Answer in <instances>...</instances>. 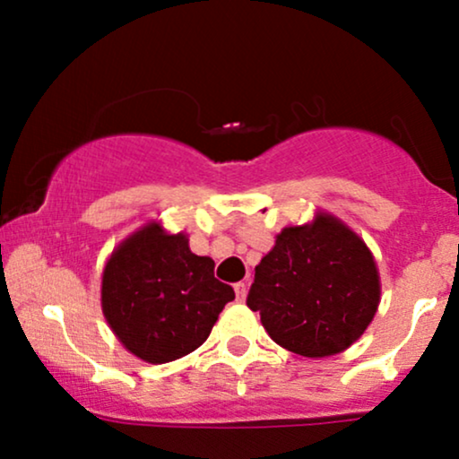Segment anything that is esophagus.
<instances>
[{
	"mask_svg": "<svg viewBox=\"0 0 459 459\" xmlns=\"http://www.w3.org/2000/svg\"><path fill=\"white\" fill-rule=\"evenodd\" d=\"M246 282H237L235 284V296H237V299H239V302H244L246 299Z\"/></svg>",
	"mask_w": 459,
	"mask_h": 459,
	"instance_id": "obj_1",
	"label": "esophagus"
}]
</instances>
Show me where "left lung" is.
<instances>
[{
	"instance_id": "obj_1",
	"label": "left lung",
	"mask_w": 459,
	"mask_h": 459,
	"mask_svg": "<svg viewBox=\"0 0 459 459\" xmlns=\"http://www.w3.org/2000/svg\"><path fill=\"white\" fill-rule=\"evenodd\" d=\"M246 304L284 350L307 358L343 351L371 324L380 276L365 241L332 215L287 226L255 267Z\"/></svg>"
}]
</instances>
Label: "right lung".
<instances>
[{
  "mask_svg": "<svg viewBox=\"0 0 459 459\" xmlns=\"http://www.w3.org/2000/svg\"><path fill=\"white\" fill-rule=\"evenodd\" d=\"M215 263L196 256L183 233L146 224L125 239L103 270L101 307L109 328L142 360H177L212 334L218 315L235 299L213 276Z\"/></svg>",
  "mask_w": 459,
  "mask_h": 459,
  "instance_id": "1",
  "label": "right lung"
}]
</instances>
